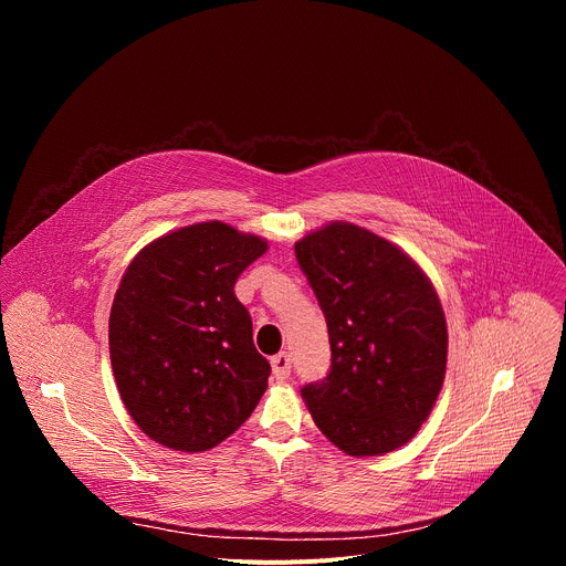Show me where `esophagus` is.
<instances>
[{
    "mask_svg": "<svg viewBox=\"0 0 566 566\" xmlns=\"http://www.w3.org/2000/svg\"><path fill=\"white\" fill-rule=\"evenodd\" d=\"M271 367H273V376L275 380H286L291 376V356L286 352H280L271 358Z\"/></svg>",
    "mask_w": 566,
    "mask_h": 566,
    "instance_id": "obj_1",
    "label": "esophagus"
}]
</instances>
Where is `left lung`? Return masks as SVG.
Masks as SVG:
<instances>
[{
  "label": "left lung",
  "mask_w": 566,
  "mask_h": 566,
  "mask_svg": "<svg viewBox=\"0 0 566 566\" xmlns=\"http://www.w3.org/2000/svg\"><path fill=\"white\" fill-rule=\"evenodd\" d=\"M295 258L332 343L329 374L302 387L315 426L352 457L408 443L446 376L448 327L432 282L387 239L347 221L300 239Z\"/></svg>",
  "instance_id": "1"
}]
</instances>
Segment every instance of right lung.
Returning <instances> with one entry per match:
<instances>
[{
    "label": "right lung",
    "mask_w": 566,
    "mask_h": 566,
    "mask_svg": "<svg viewBox=\"0 0 566 566\" xmlns=\"http://www.w3.org/2000/svg\"><path fill=\"white\" fill-rule=\"evenodd\" d=\"M266 241L221 221L179 228L127 266L109 313L118 394L156 443L203 452L244 423L271 376L234 282Z\"/></svg>",
    "instance_id": "right-lung-1"
}]
</instances>
